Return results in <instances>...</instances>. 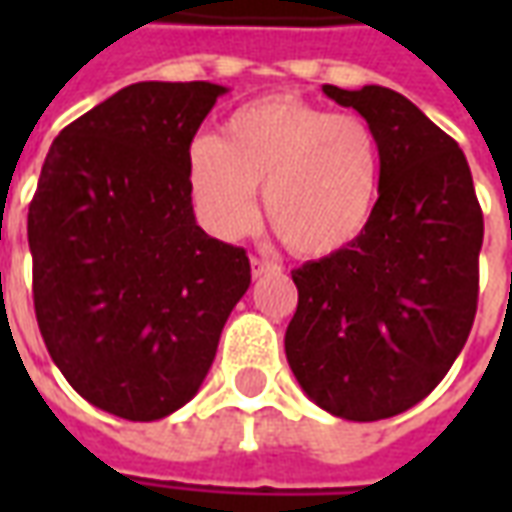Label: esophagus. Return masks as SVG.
Segmentation results:
<instances>
[{
    "instance_id": "1",
    "label": "esophagus",
    "mask_w": 512,
    "mask_h": 512,
    "mask_svg": "<svg viewBox=\"0 0 512 512\" xmlns=\"http://www.w3.org/2000/svg\"><path fill=\"white\" fill-rule=\"evenodd\" d=\"M271 271H279V266L274 260H263V257H252V277H266Z\"/></svg>"
}]
</instances>
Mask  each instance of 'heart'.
Segmentation results:
<instances>
[{"instance_id":"1","label":"heart","mask_w":512,"mask_h":512,"mask_svg":"<svg viewBox=\"0 0 512 512\" xmlns=\"http://www.w3.org/2000/svg\"><path fill=\"white\" fill-rule=\"evenodd\" d=\"M381 142L356 115H334L299 95H268L235 109L219 139L197 136L186 186L211 233L235 238L257 216L301 257H326L365 233L381 189Z\"/></svg>"}]
</instances>
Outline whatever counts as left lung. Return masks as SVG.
<instances>
[{
  "instance_id": "obj_1",
  "label": "left lung",
  "mask_w": 512,
  "mask_h": 512,
  "mask_svg": "<svg viewBox=\"0 0 512 512\" xmlns=\"http://www.w3.org/2000/svg\"><path fill=\"white\" fill-rule=\"evenodd\" d=\"M381 142V189L365 233L293 268L299 307L285 354L301 389L354 422L428 397L472 332L483 211L458 142L389 87L340 90Z\"/></svg>"
}]
</instances>
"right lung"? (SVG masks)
<instances>
[{
    "label": "right lung",
    "mask_w": 512,
    "mask_h": 512,
    "mask_svg": "<svg viewBox=\"0 0 512 512\" xmlns=\"http://www.w3.org/2000/svg\"><path fill=\"white\" fill-rule=\"evenodd\" d=\"M227 87L128 84L65 126L29 202L43 343L79 395L153 422L197 395L252 282L241 246L194 219L186 153Z\"/></svg>",
    "instance_id": "obj_1"
}]
</instances>
